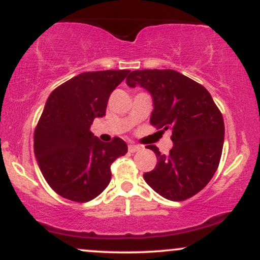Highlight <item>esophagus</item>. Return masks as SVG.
Segmentation results:
<instances>
[{
  "label": "esophagus",
  "mask_w": 260,
  "mask_h": 260,
  "mask_svg": "<svg viewBox=\"0 0 260 260\" xmlns=\"http://www.w3.org/2000/svg\"><path fill=\"white\" fill-rule=\"evenodd\" d=\"M142 147H139V145H136V144H129L128 145V150L131 151V153H136V151H139Z\"/></svg>",
  "instance_id": "34e87169"
}]
</instances>
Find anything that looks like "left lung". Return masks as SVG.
<instances>
[{"instance_id":"1","label":"left lung","mask_w":260,"mask_h":260,"mask_svg":"<svg viewBox=\"0 0 260 260\" xmlns=\"http://www.w3.org/2000/svg\"><path fill=\"white\" fill-rule=\"evenodd\" d=\"M126 83L151 95L150 123L172 131L174 147L168 155L155 145L148 147L157 164L144 174L145 182L169 201H184L201 192L219 166L225 137L222 115L211 95L174 70L133 71Z\"/></svg>"}]
</instances>
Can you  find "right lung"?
I'll list each match as a JSON object with an SVG mask.
<instances>
[{
  "mask_svg": "<svg viewBox=\"0 0 260 260\" xmlns=\"http://www.w3.org/2000/svg\"><path fill=\"white\" fill-rule=\"evenodd\" d=\"M128 70L84 72L56 88L34 133V154L45 180L57 194L89 202L109 186L110 166L123 156L124 140L104 143L90 131L104 117L107 101Z\"/></svg>",
  "mask_w": 260,
  "mask_h": 260,
  "instance_id": "right-lung-1",
  "label": "right lung"
}]
</instances>
